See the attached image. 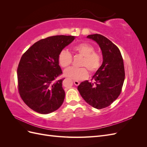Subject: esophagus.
Instances as JSON below:
<instances>
[{
	"label": "esophagus",
	"mask_w": 147,
	"mask_h": 147,
	"mask_svg": "<svg viewBox=\"0 0 147 147\" xmlns=\"http://www.w3.org/2000/svg\"><path fill=\"white\" fill-rule=\"evenodd\" d=\"M74 83L75 86H78L79 84H80V82L77 81V80H74Z\"/></svg>",
	"instance_id": "1"
}]
</instances>
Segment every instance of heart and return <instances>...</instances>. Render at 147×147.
Here are the masks:
<instances>
[{
	"label": "heart",
	"mask_w": 147,
	"mask_h": 147,
	"mask_svg": "<svg viewBox=\"0 0 147 147\" xmlns=\"http://www.w3.org/2000/svg\"><path fill=\"white\" fill-rule=\"evenodd\" d=\"M73 51L77 55L83 56L80 68L71 67L64 71L67 77L75 80H81L86 78L89 72L88 69L91 73H94L100 67L102 59L99 53L95 51V48L91 44L82 42L77 44L72 47ZM58 63L61 67L65 68L72 63V56L67 50H62L58 55Z\"/></svg>",
	"instance_id": "obj_1"
}]
</instances>
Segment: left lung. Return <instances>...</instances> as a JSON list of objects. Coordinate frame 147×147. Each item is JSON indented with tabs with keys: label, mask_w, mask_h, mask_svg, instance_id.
Instances as JSON below:
<instances>
[{
	"label": "left lung",
	"mask_w": 147,
	"mask_h": 147,
	"mask_svg": "<svg viewBox=\"0 0 147 147\" xmlns=\"http://www.w3.org/2000/svg\"><path fill=\"white\" fill-rule=\"evenodd\" d=\"M102 50L103 63L91 81L82 82L78 90L88 104L102 109L112 104L119 96L125 78L123 59L119 48L100 34L89 35Z\"/></svg>",
	"instance_id": "obj_1"
}]
</instances>
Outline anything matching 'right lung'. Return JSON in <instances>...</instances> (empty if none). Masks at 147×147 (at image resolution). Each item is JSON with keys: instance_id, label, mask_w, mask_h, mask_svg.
Here are the masks:
<instances>
[{"instance_id": "obj_1", "label": "right lung", "mask_w": 147, "mask_h": 147, "mask_svg": "<svg viewBox=\"0 0 147 147\" xmlns=\"http://www.w3.org/2000/svg\"><path fill=\"white\" fill-rule=\"evenodd\" d=\"M72 35H55L35 42L26 51L17 69L18 90L30 109L41 114L55 112L63 104L64 78L55 80L63 74L58 55L72 42Z\"/></svg>"}]
</instances>
